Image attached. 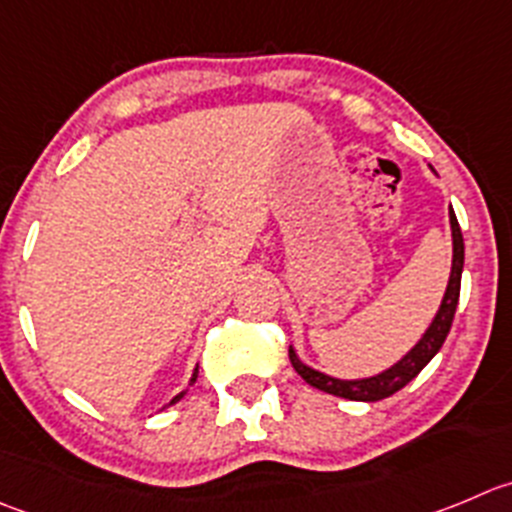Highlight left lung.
<instances>
[{
    "label": "left lung",
    "mask_w": 512,
    "mask_h": 512,
    "mask_svg": "<svg viewBox=\"0 0 512 512\" xmlns=\"http://www.w3.org/2000/svg\"><path fill=\"white\" fill-rule=\"evenodd\" d=\"M450 228H452V269H450V281H447L445 296H442V304L437 309L435 319L427 326V332L422 334L420 342L399 359L397 364H392L384 372L374 374V377L364 379H337L332 374H324L319 369L309 367V364L301 362L296 357L294 347H289V359L294 364L296 372L301 374L306 384L321 389L326 394H334V397L354 399V402H377V399L392 397L394 392L410 384L422 369L430 364V359L440 352V347L445 344L447 334H450L452 319H455L457 301H460V279H462V266H465V243H462V231L460 223H457L455 211L450 206Z\"/></svg>",
    "instance_id": "8db88e82"
}]
</instances>
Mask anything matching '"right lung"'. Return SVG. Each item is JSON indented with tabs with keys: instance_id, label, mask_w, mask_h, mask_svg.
<instances>
[{
	"instance_id": "obj_1",
	"label": "right lung",
	"mask_w": 512,
	"mask_h": 512,
	"mask_svg": "<svg viewBox=\"0 0 512 512\" xmlns=\"http://www.w3.org/2000/svg\"><path fill=\"white\" fill-rule=\"evenodd\" d=\"M196 377H198V367H196V372H193V377H191V384H193V382H196ZM183 394H186V392H180V394H175V397H173V399H170V405H175V402H178V399H180V397H183Z\"/></svg>"
}]
</instances>
